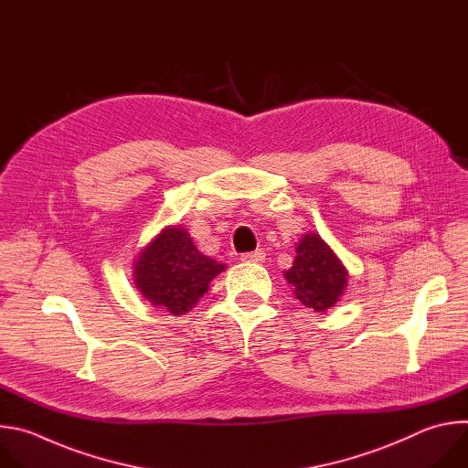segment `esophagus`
<instances>
[{
    "label": "esophagus",
    "mask_w": 468,
    "mask_h": 468,
    "mask_svg": "<svg viewBox=\"0 0 468 468\" xmlns=\"http://www.w3.org/2000/svg\"><path fill=\"white\" fill-rule=\"evenodd\" d=\"M239 260H241V261H250V263H261V261L265 260V252H263L261 249L252 250V252H243V254L239 256Z\"/></svg>",
    "instance_id": "obj_1"
}]
</instances>
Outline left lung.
<instances>
[{"label":"left lung","mask_w":468,"mask_h":468,"mask_svg":"<svg viewBox=\"0 0 468 468\" xmlns=\"http://www.w3.org/2000/svg\"><path fill=\"white\" fill-rule=\"evenodd\" d=\"M295 297L315 312L332 308L346 288V271L317 234H304L293 267L284 272Z\"/></svg>","instance_id":"8db88e82"}]
</instances>
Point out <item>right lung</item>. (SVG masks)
<instances>
[{
    "instance_id": "right-lung-1",
    "label": "right lung",
    "mask_w": 468,
    "mask_h": 468,
    "mask_svg": "<svg viewBox=\"0 0 468 468\" xmlns=\"http://www.w3.org/2000/svg\"><path fill=\"white\" fill-rule=\"evenodd\" d=\"M223 269V263L196 249L188 232L173 227L142 250L134 265V282L151 304L182 315L197 304L208 292L210 280Z\"/></svg>"
}]
</instances>
